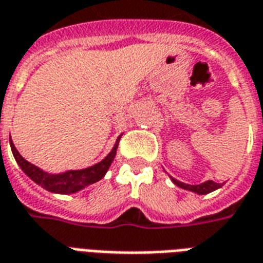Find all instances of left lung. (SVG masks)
Listing matches in <instances>:
<instances>
[{"instance_id":"obj_1","label":"left lung","mask_w":263,"mask_h":263,"mask_svg":"<svg viewBox=\"0 0 263 263\" xmlns=\"http://www.w3.org/2000/svg\"><path fill=\"white\" fill-rule=\"evenodd\" d=\"M171 181L176 184L177 186H180L182 190H186V191H191L195 192L198 195H205V194H209L212 191H216V190H219L223 184H217L215 181H205V182H202V184H198V185H190V184H185V182H181V181L176 180V178H173L170 177Z\"/></svg>"}]
</instances>
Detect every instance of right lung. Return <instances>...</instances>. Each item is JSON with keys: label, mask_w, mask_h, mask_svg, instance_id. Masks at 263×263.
<instances>
[{"label": "right lung", "mask_w": 263, "mask_h": 263, "mask_svg": "<svg viewBox=\"0 0 263 263\" xmlns=\"http://www.w3.org/2000/svg\"><path fill=\"white\" fill-rule=\"evenodd\" d=\"M120 138H121V135L117 138L111 152L102 161H99L96 164L87 167V168H82V170H68L64 171V173H58V174L47 173V171L39 168L37 166H34L32 163H29L28 160H25L21 156V153L16 151L12 139H9V145H11L16 163L30 180L34 181L44 190L54 192V194H75V192L83 190L85 186L100 181L103 177L106 176L107 170L110 168L112 160L116 157Z\"/></svg>", "instance_id": "obj_1"}]
</instances>
